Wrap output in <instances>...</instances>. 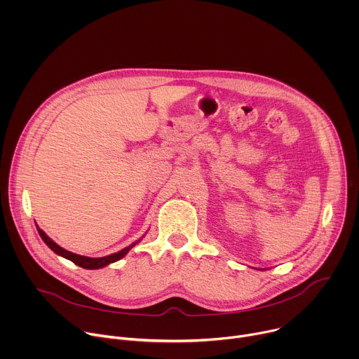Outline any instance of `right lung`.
<instances>
[{
  "instance_id": "1",
  "label": "right lung",
  "mask_w": 359,
  "mask_h": 359,
  "mask_svg": "<svg viewBox=\"0 0 359 359\" xmlns=\"http://www.w3.org/2000/svg\"><path fill=\"white\" fill-rule=\"evenodd\" d=\"M36 229H38V233H39V236H41V238L43 240V243L53 250V251H55L57 254H60V255H62V257H65V259H68V260H71L72 263H75L76 266H79V267H82V269H88V270H95V269H100V267H105V266H108V264H111V263H115V262H118V260H121L122 257H125L126 255V252L135 245V244H132V245H129V247H126V248H123V250H121V251H118V252H115V254H111V255H107V257H100V259H89V257H83V255H79V254H74V252H71V251H68V250H65V248H62V247H60L57 243H54L53 240H50L38 226H36Z\"/></svg>"
}]
</instances>
